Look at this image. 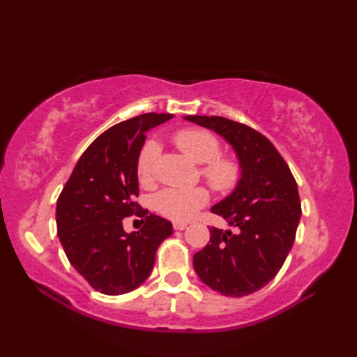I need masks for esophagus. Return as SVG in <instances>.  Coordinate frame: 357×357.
Returning a JSON list of instances; mask_svg holds the SVG:
<instances>
[{
    "mask_svg": "<svg viewBox=\"0 0 357 357\" xmlns=\"http://www.w3.org/2000/svg\"><path fill=\"white\" fill-rule=\"evenodd\" d=\"M173 229L174 230H185L187 229V224L185 222H173Z\"/></svg>",
    "mask_w": 357,
    "mask_h": 357,
    "instance_id": "esophagus-1",
    "label": "esophagus"
}]
</instances>
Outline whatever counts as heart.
<instances>
[{
  "label": "heart",
  "instance_id": "b5f03b06",
  "mask_svg": "<svg viewBox=\"0 0 357 357\" xmlns=\"http://www.w3.org/2000/svg\"><path fill=\"white\" fill-rule=\"evenodd\" d=\"M176 147L198 164H206L202 176L218 192H227L236 185L241 170L236 161L219 155V141L215 135L201 128H184L173 136ZM158 141L149 139L139 150L136 159V172L141 183H149L153 178L155 162L159 155ZM208 201V193L202 187L192 188H165L155 196V208L173 221H188L196 211Z\"/></svg>",
  "mask_w": 357,
  "mask_h": 357
}]
</instances>
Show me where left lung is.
I'll list each match as a JSON object with an SVG mask.
<instances>
[{
  "label": "left lung",
  "instance_id": "obj_1",
  "mask_svg": "<svg viewBox=\"0 0 357 357\" xmlns=\"http://www.w3.org/2000/svg\"><path fill=\"white\" fill-rule=\"evenodd\" d=\"M229 144L241 178L230 195L211 207L238 231L211 227L210 242L193 256L196 275L213 291L242 298L278 275L301 219L298 185L275 146L248 126L222 116L187 115Z\"/></svg>",
  "mask_w": 357,
  "mask_h": 357
}]
</instances>
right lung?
I'll return each mask as SVG.
<instances>
[{
	"instance_id": "add662e5",
	"label": "right lung",
	"mask_w": 357,
	"mask_h": 357,
	"mask_svg": "<svg viewBox=\"0 0 357 357\" xmlns=\"http://www.w3.org/2000/svg\"><path fill=\"white\" fill-rule=\"evenodd\" d=\"M172 118L144 113L110 127L90 144L56 202V229L72 267L104 294L138 288L155 265L159 244L173 233L172 222L150 215L141 230L127 233L123 219L138 204L136 159L150 128Z\"/></svg>"
}]
</instances>
